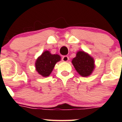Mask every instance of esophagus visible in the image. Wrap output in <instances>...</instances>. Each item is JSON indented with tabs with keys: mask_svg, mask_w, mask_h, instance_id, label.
Masks as SVG:
<instances>
[{
	"mask_svg": "<svg viewBox=\"0 0 122 122\" xmlns=\"http://www.w3.org/2000/svg\"><path fill=\"white\" fill-rule=\"evenodd\" d=\"M62 61H63V62H67L68 60H69V57H68V56H63V57H62Z\"/></svg>",
	"mask_w": 122,
	"mask_h": 122,
	"instance_id": "34e87169",
	"label": "esophagus"
}]
</instances>
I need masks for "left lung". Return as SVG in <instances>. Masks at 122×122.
<instances>
[{
  "label": "left lung",
  "mask_w": 122,
  "mask_h": 122,
  "mask_svg": "<svg viewBox=\"0 0 122 122\" xmlns=\"http://www.w3.org/2000/svg\"><path fill=\"white\" fill-rule=\"evenodd\" d=\"M72 63L79 74L83 77L90 75L95 67L93 58L84 51L77 52Z\"/></svg>",
  "instance_id": "obj_1"
}]
</instances>
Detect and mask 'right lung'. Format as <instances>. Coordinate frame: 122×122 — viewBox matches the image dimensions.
<instances>
[{
    "mask_svg": "<svg viewBox=\"0 0 122 122\" xmlns=\"http://www.w3.org/2000/svg\"><path fill=\"white\" fill-rule=\"evenodd\" d=\"M60 59L59 55L51 54L48 51H45L36 60L35 63L36 71L43 77L49 76L56 63L60 61Z\"/></svg>",
    "mask_w": 122,
    "mask_h": 122,
    "instance_id": "obj_1",
    "label": "right lung"
}]
</instances>
